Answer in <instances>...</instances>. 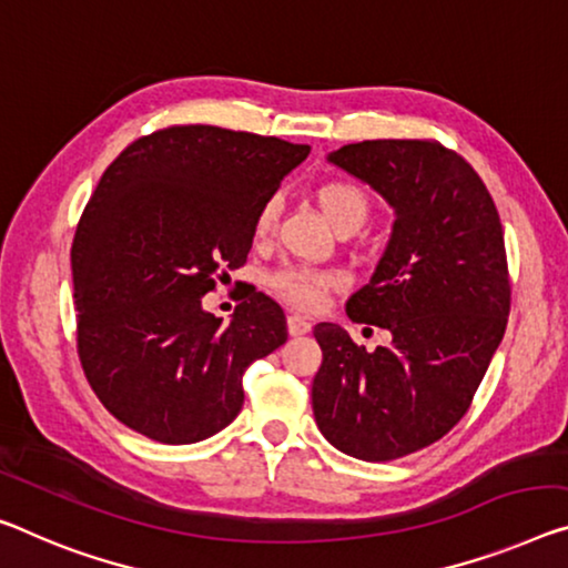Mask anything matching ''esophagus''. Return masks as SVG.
<instances>
[{
    "instance_id": "34e87169",
    "label": "esophagus",
    "mask_w": 568,
    "mask_h": 568,
    "mask_svg": "<svg viewBox=\"0 0 568 568\" xmlns=\"http://www.w3.org/2000/svg\"><path fill=\"white\" fill-rule=\"evenodd\" d=\"M286 327H290V335L292 337H300V335H307L310 333L312 322L304 320L302 314H290V317H286Z\"/></svg>"
}]
</instances>
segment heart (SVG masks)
I'll return each mask as SVG.
<instances>
[{
    "label": "heart",
    "mask_w": 568,
    "mask_h": 568,
    "mask_svg": "<svg viewBox=\"0 0 568 568\" xmlns=\"http://www.w3.org/2000/svg\"><path fill=\"white\" fill-rule=\"evenodd\" d=\"M314 197H317L322 213H325V217L335 225V229H339V225H357V229H361L371 211L368 195L347 180L322 182ZM276 215H278V200L266 197L264 203L258 205L256 217H254L256 235L272 233L276 225ZM272 286L278 292V296H284V300L294 304V307L312 310L317 307V304H322L327 292L337 290L339 276L335 272H327V268L284 266L272 276Z\"/></svg>",
    "instance_id": "obj_1"
}]
</instances>
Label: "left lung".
<instances>
[{
  "mask_svg": "<svg viewBox=\"0 0 568 568\" xmlns=\"http://www.w3.org/2000/svg\"><path fill=\"white\" fill-rule=\"evenodd\" d=\"M394 207V231L347 317L388 333L375 351L333 322L314 337L312 412L345 455L390 462L442 439L505 335L508 261L497 207L457 152L422 139H373L327 156Z\"/></svg>",
  "mask_w": 568,
  "mask_h": 568,
  "instance_id": "left-lung-1",
  "label": "left lung"
}]
</instances>
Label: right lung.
Masks as SVG:
<instances>
[{
    "mask_svg": "<svg viewBox=\"0 0 568 568\" xmlns=\"http://www.w3.org/2000/svg\"><path fill=\"white\" fill-rule=\"evenodd\" d=\"M307 154L190 124L136 139L103 172L71 248L78 355L129 429L162 444L207 439L239 416L248 365L286 343L284 312L264 292L229 325L203 296L246 264L258 205Z\"/></svg>",
    "mask_w": 568,
    "mask_h": 568,
    "instance_id": "1",
    "label": "right lung"
}]
</instances>
